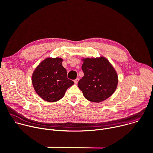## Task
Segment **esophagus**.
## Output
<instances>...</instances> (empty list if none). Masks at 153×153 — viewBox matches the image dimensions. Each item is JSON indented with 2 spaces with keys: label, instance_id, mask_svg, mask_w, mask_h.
Masks as SVG:
<instances>
[{
  "label": "esophagus",
  "instance_id": "obj_1",
  "mask_svg": "<svg viewBox=\"0 0 153 153\" xmlns=\"http://www.w3.org/2000/svg\"><path fill=\"white\" fill-rule=\"evenodd\" d=\"M78 81H79V79H78V78H77L76 79H75V80H74V82L75 84H77V82H78Z\"/></svg>",
  "mask_w": 153,
  "mask_h": 153
}]
</instances>
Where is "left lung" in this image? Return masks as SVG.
<instances>
[{
  "label": "left lung",
  "instance_id": "obj_1",
  "mask_svg": "<svg viewBox=\"0 0 153 153\" xmlns=\"http://www.w3.org/2000/svg\"><path fill=\"white\" fill-rule=\"evenodd\" d=\"M83 77L78 86L85 99L99 103L110 97L116 91L118 76L111 63L103 56L83 58Z\"/></svg>",
  "mask_w": 153,
  "mask_h": 153
}]
</instances>
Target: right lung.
I'll list each match as a JSON object with an SVG mask.
<instances>
[{"instance_id":"1","label":"right lung","mask_w":153,"mask_h":153,"mask_svg":"<svg viewBox=\"0 0 153 153\" xmlns=\"http://www.w3.org/2000/svg\"><path fill=\"white\" fill-rule=\"evenodd\" d=\"M62 62L60 57H47L37 65L32 74L36 93L47 102L59 100L74 83L67 77V70L62 66Z\"/></svg>"}]
</instances>
